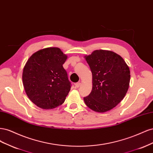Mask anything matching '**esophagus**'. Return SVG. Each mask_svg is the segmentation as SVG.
Masks as SVG:
<instances>
[{
    "mask_svg": "<svg viewBox=\"0 0 153 153\" xmlns=\"http://www.w3.org/2000/svg\"><path fill=\"white\" fill-rule=\"evenodd\" d=\"M80 85H81V83L80 82H77V83H76V84H75V87L78 88V87H79L80 86Z\"/></svg>",
    "mask_w": 153,
    "mask_h": 153,
    "instance_id": "obj_1",
    "label": "esophagus"
}]
</instances>
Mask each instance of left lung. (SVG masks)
<instances>
[{"mask_svg":"<svg viewBox=\"0 0 153 153\" xmlns=\"http://www.w3.org/2000/svg\"><path fill=\"white\" fill-rule=\"evenodd\" d=\"M92 74V89L84 100L95 112H105L117 106L128 91L130 71L124 59L113 52L95 50L85 57Z\"/></svg>","mask_w":153,"mask_h":153,"instance_id":"left-lung-1","label":"left lung"}]
</instances>
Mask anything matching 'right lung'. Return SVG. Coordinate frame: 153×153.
<instances>
[{"instance_id": "1", "label": "right lung", "mask_w": 153, "mask_h": 153, "mask_svg": "<svg viewBox=\"0 0 153 153\" xmlns=\"http://www.w3.org/2000/svg\"><path fill=\"white\" fill-rule=\"evenodd\" d=\"M67 56L58 48L38 51L28 59L22 75L23 84L29 98L43 109L61 105L71 89L63 64Z\"/></svg>"}]
</instances>
